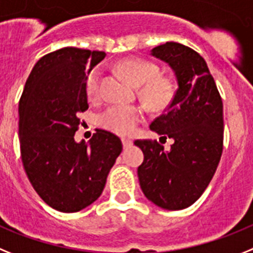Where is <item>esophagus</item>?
Here are the masks:
<instances>
[{
  "label": "esophagus",
  "instance_id": "esophagus-1",
  "mask_svg": "<svg viewBox=\"0 0 253 253\" xmlns=\"http://www.w3.org/2000/svg\"><path fill=\"white\" fill-rule=\"evenodd\" d=\"M122 144H124V148H128V146H131V145H132V140L124 137V139H122Z\"/></svg>",
  "mask_w": 253,
  "mask_h": 253
}]
</instances>
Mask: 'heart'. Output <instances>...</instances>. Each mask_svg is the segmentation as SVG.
Returning <instances> with one entry per match:
<instances>
[{"instance_id": "1", "label": "heart", "mask_w": 253, "mask_h": 253, "mask_svg": "<svg viewBox=\"0 0 253 253\" xmlns=\"http://www.w3.org/2000/svg\"><path fill=\"white\" fill-rule=\"evenodd\" d=\"M118 70L132 83L140 86L139 93L150 107L162 109L169 104L173 96V85L167 78L158 76L159 67L142 58H126L118 63ZM100 70L94 69L87 74L85 90L90 99H96L100 93ZM145 116L141 105L111 104L98 117L103 128L117 135H129L135 131Z\"/></svg>"}]
</instances>
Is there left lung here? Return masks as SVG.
I'll use <instances>...</instances> for the list:
<instances>
[{
	"mask_svg": "<svg viewBox=\"0 0 253 253\" xmlns=\"http://www.w3.org/2000/svg\"><path fill=\"white\" fill-rule=\"evenodd\" d=\"M151 56L172 67L178 87L150 129L174 142L167 151L157 140H136L144 153L137 174L146 199L166 210H182L203 195L218 168L223 153V102L196 50L167 42L153 48Z\"/></svg>",
	"mask_w": 253,
	"mask_h": 253,
	"instance_id": "obj_1",
	"label": "left lung"
}]
</instances>
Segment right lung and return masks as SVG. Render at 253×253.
<instances>
[{
  "label": "right lung",
  "mask_w": 253,
  "mask_h": 253,
  "mask_svg": "<svg viewBox=\"0 0 253 253\" xmlns=\"http://www.w3.org/2000/svg\"><path fill=\"white\" fill-rule=\"evenodd\" d=\"M104 57L74 47L45 54L33 67L19 102L24 169L35 192L58 211L76 212L93 204L122 151L120 137L105 129L96 128L89 144L74 139L79 116L89 108L86 75Z\"/></svg>",
  "instance_id": "add662e5"
}]
</instances>
